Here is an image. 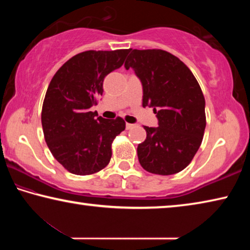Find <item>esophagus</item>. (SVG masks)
I'll list each match as a JSON object with an SVG mask.
<instances>
[{
	"label": "esophagus",
	"mask_w": 250,
	"mask_h": 250,
	"mask_svg": "<svg viewBox=\"0 0 250 250\" xmlns=\"http://www.w3.org/2000/svg\"><path fill=\"white\" fill-rule=\"evenodd\" d=\"M125 128L128 129V130H130V129L134 128V125H132V124H126V125H125Z\"/></svg>",
	"instance_id": "esophagus-1"
}]
</instances>
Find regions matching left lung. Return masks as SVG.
Instances as JSON below:
<instances>
[{
  "instance_id": "obj_1",
  "label": "left lung",
  "mask_w": 250,
  "mask_h": 250,
  "mask_svg": "<svg viewBox=\"0 0 250 250\" xmlns=\"http://www.w3.org/2000/svg\"><path fill=\"white\" fill-rule=\"evenodd\" d=\"M125 69L132 68L143 89V107L153 108L159 126H146L138 146L146 171L179 173L200 147L206 126L205 99L192 71L174 55L161 49H129Z\"/></svg>"
}]
</instances>
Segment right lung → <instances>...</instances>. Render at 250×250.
I'll list each match as a JSON object with an SVG mask.
<instances>
[{"label": "right lung", "instance_id": "add662e5", "mask_svg": "<svg viewBox=\"0 0 250 250\" xmlns=\"http://www.w3.org/2000/svg\"><path fill=\"white\" fill-rule=\"evenodd\" d=\"M129 49L87 50L66 62L50 82L42 110L45 141L67 171L77 175L99 172L111 159V143L125 129L90 111L104 92V79L120 68Z\"/></svg>", "mask_w": 250, "mask_h": 250}]
</instances>
